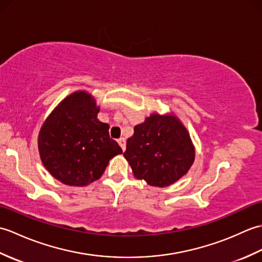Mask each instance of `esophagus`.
<instances>
[{
    "label": "esophagus",
    "mask_w": 262,
    "mask_h": 262,
    "mask_svg": "<svg viewBox=\"0 0 262 262\" xmlns=\"http://www.w3.org/2000/svg\"><path fill=\"white\" fill-rule=\"evenodd\" d=\"M117 142H118V144L120 145L122 151H125V149H126V141H125V138H119V140L117 141Z\"/></svg>",
    "instance_id": "esophagus-1"
}]
</instances>
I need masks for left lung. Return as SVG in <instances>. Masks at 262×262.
I'll return each instance as SVG.
<instances>
[{
    "instance_id": "8db88e82",
    "label": "left lung",
    "mask_w": 262,
    "mask_h": 262,
    "mask_svg": "<svg viewBox=\"0 0 262 262\" xmlns=\"http://www.w3.org/2000/svg\"><path fill=\"white\" fill-rule=\"evenodd\" d=\"M124 157L136 179L163 188L187 174L196 151L186 126L173 113H153L135 126Z\"/></svg>"
}]
</instances>
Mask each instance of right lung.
<instances>
[{"mask_svg": "<svg viewBox=\"0 0 262 262\" xmlns=\"http://www.w3.org/2000/svg\"><path fill=\"white\" fill-rule=\"evenodd\" d=\"M100 107L88 91L64 98L43 121L38 149L46 170L64 185L83 187L103 174L122 149L98 119Z\"/></svg>", "mask_w": 262, "mask_h": 262, "instance_id": "obj_1", "label": "right lung"}]
</instances>
